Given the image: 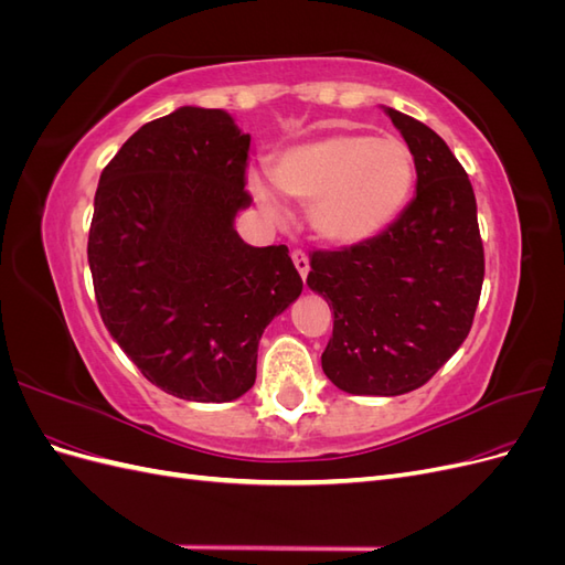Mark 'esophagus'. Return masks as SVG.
I'll return each mask as SVG.
<instances>
[{"mask_svg": "<svg viewBox=\"0 0 565 565\" xmlns=\"http://www.w3.org/2000/svg\"><path fill=\"white\" fill-rule=\"evenodd\" d=\"M292 262H295L301 278L309 276V254H306L303 249H292Z\"/></svg>", "mask_w": 565, "mask_h": 565, "instance_id": "obj_1", "label": "esophagus"}]
</instances>
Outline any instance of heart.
<instances>
[{
	"instance_id": "heart-1",
	"label": "heart",
	"mask_w": 565,
	"mask_h": 565,
	"mask_svg": "<svg viewBox=\"0 0 565 565\" xmlns=\"http://www.w3.org/2000/svg\"><path fill=\"white\" fill-rule=\"evenodd\" d=\"M278 191L309 202V218L322 241L355 245L396 218L415 183V158L398 139L367 134H328L287 148L270 164ZM256 202L280 214V202L259 177L249 179Z\"/></svg>"
}]
</instances>
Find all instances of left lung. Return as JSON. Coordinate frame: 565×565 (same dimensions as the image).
I'll use <instances>...</instances> for the list:
<instances>
[{"mask_svg": "<svg viewBox=\"0 0 565 565\" xmlns=\"http://www.w3.org/2000/svg\"><path fill=\"white\" fill-rule=\"evenodd\" d=\"M386 113L415 158L417 195L370 241L316 249L306 278L334 313L322 372L355 396L429 382L467 339L486 273L465 167L419 119Z\"/></svg>", "mask_w": 565, "mask_h": 565, "instance_id": "8db88e82", "label": "left lung"}]
</instances>
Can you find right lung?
<instances>
[{
    "label": "right lung",
    "mask_w": 565,
    "mask_h": 565,
    "mask_svg": "<svg viewBox=\"0 0 565 565\" xmlns=\"http://www.w3.org/2000/svg\"><path fill=\"white\" fill-rule=\"evenodd\" d=\"M249 134L218 108L143 125L100 172L89 228L98 313L143 377L183 401L226 403L256 380L266 324L301 295L285 245L252 247Z\"/></svg>",
    "instance_id": "right-lung-1"
}]
</instances>
